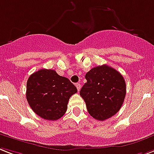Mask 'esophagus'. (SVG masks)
Returning a JSON list of instances; mask_svg holds the SVG:
<instances>
[{
    "instance_id": "34e87169",
    "label": "esophagus",
    "mask_w": 154,
    "mask_h": 154,
    "mask_svg": "<svg viewBox=\"0 0 154 154\" xmlns=\"http://www.w3.org/2000/svg\"><path fill=\"white\" fill-rule=\"evenodd\" d=\"M76 87H77V90H78V91H79L81 89V84L80 83H76L75 84Z\"/></svg>"
}]
</instances>
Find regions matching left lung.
Segmentation results:
<instances>
[{"label":"left lung","mask_w":154,"mask_h":154,"mask_svg":"<svg viewBox=\"0 0 154 154\" xmlns=\"http://www.w3.org/2000/svg\"><path fill=\"white\" fill-rule=\"evenodd\" d=\"M80 90L87 109L94 119L104 121L120 110L126 93L125 79L119 71L106 64L93 67L85 75Z\"/></svg>","instance_id":"8db88e82"}]
</instances>
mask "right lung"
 <instances>
[{
    "label": "right lung",
    "mask_w": 154,
    "mask_h": 154,
    "mask_svg": "<svg viewBox=\"0 0 154 154\" xmlns=\"http://www.w3.org/2000/svg\"><path fill=\"white\" fill-rule=\"evenodd\" d=\"M76 92L75 86L54 70H39L27 81L28 104L35 114L46 120L56 121L63 116L70 97Z\"/></svg>",
    "instance_id": "right-lung-1"
}]
</instances>
